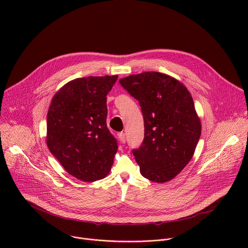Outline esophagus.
I'll return each instance as SVG.
<instances>
[{
	"label": "esophagus",
	"instance_id": "esophagus-1",
	"mask_svg": "<svg viewBox=\"0 0 248 248\" xmlns=\"http://www.w3.org/2000/svg\"><path fill=\"white\" fill-rule=\"evenodd\" d=\"M119 138H120V140L122 141V143H125V134H124V132H120L119 134Z\"/></svg>",
	"mask_w": 248,
	"mask_h": 248
}]
</instances>
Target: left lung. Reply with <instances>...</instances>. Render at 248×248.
Here are the masks:
<instances>
[{"label": "left lung", "instance_id": "8db88e82", "mask_svg": "<svg viewBox=\"0 0 248 248\" xmlns=\"http://www.w3.org/2000/svg\"><path fill=\"white\" fill-rule=\"evenodd\" d=\"M136 100L144 120V138L132 154L144 178L166 183L190 161L201 135L200 121L187 88L167 75L146 72L120 79Z\"/></svg>", "mask_w": 248, "mask_h": 248}]
</instances>
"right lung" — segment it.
<instances>
[{"label":"right lung","mask_w":248,"mask_h":248,"mask_svg":"<svg viewBox=\"0 0 248 248\" xmlns=\"http://www.w3.org/2000/svg\"><path fill=\"white\" fill-rule=\"evenodd\" d=\"M118 76L77 78L52 99L47 145L64 170L83 182L104 179L111 170L118 140L107 126V95Z\"/></svg>","instance_id":"right-lung-1"}]
</instances>
